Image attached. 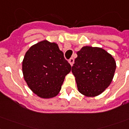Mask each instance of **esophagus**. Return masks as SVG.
<instances>
[{
    "mask_svg": "<svg viewBox=\"0 0 129 129\" xmlns=\"http://www.w3.org/2000/svg\"><path fill=\"white\" fill-rule=\"evenodd\" d=\"M74 59L73 58V57H71V58L69 59V63H70L71 66H73V64H74Z\"/></svg>",
    "mask_w": 129,
    "mask_h": 129,
    "instance_id": "obj_1",
    "label": "esophagus"
}]
</instances>
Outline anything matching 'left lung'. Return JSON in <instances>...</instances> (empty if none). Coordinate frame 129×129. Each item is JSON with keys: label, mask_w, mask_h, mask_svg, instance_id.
<instances>
[{"label": "left lung", "mask_w": 129, "mask_h": 129, "mask_svg": "<svg viewBox=\"0 0 129 129\" xmlns=\"http://www.w3.org/2000/svg\"><path fill=\"white\" fill-rule=\"evenodd\" d=\"M72 72L78 91L84 96H98L110 84L116 70L114 59L99 47H83L77 52Z\"/></svg>", "instance_id": "1"}]
</instances>
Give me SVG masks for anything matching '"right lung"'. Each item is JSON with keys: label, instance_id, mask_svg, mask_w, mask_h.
<instances>
[{"label": "right lung", "instance_id": "add662e5", "mask_svg": "<svg viewBox=\"0 0 129 129\" xmlns=\"http://www.w3.org/2000/svg\"><path fill=\"white\" fill-rule=\"evenodd\" d=\"M71 65L55 43L42 41L31 47L23 61V73L30 89L43 98L57 96Z\"/></svg>", "mask_w": 129, "mask_h": 129}]
</instances>
